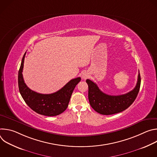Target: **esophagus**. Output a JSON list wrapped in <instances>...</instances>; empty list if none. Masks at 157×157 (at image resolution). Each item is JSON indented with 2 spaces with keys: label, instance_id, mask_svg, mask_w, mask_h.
<instances>
[{
  "label": "esophagus",
  "instance_id": "34e87169",
  "mask_svg": "<svg viewBox=\"0 0 157 157\" xmlns=\"http://www.w3.org/2000/svg\"><path fill=\"white\" fill-rule=\"evenodd\" d=\"M88 77H89V74H88L87 72H84V73L82 74V78L83 79H87Z\"/></svg>",
  "mask_w": 157,
  "mask_h": 157
}]
</instances>
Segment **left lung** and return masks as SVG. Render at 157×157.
I'll list each match as a JSON object with an SVG mask.
<instances>
[{"label":"left lung","instance_id":"1","mask_svg":"<svg viewBox=\"0 0 157 157\" xmlns=\"http://www.w3.org/2000/svg\"><path fill=\"white\" fill-rule=\"evenodd\" d=\"M88 84V99L91 106L102 115L117 114L127 109L136 99L140 87V75L139 73L137 82L133 90L119 96H110L102 92L93 81L86 79Z\"/></svg>","mask_w":157,"mask_h":157}]
</instances>
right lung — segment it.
Returning <instances> with one entry per match:
<instances>
[{
	"label": "right lung",
	"mask_w": 157,
	"mask_h": 157,
	"mask_svg": "<svg viewBox=\"0 0 157 157\" xmlns=\"http://www.w3.org/2000/svg\"><path fill=\"white\" fill-rule=\"evenodd\" d=\"M25 53L18 71V84L20 93L26 104L36 113L46 116H58L67 109L74 89L81 81L78 77L73 79L56 93L44 94L35 92L26 85L22 71L24 68Z\"/></svg>",
	"instance_id": "right-lung-1"
}]
</instances>
